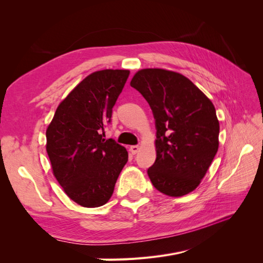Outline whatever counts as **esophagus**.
<instances>
[{"instance_id": "1", "label": "esophagus", "mask_w": 263, "mask_h": 263, "mask_svg": "<svg viewBox=\"0 0 263 263\" xmlns=\"http://www.w3.org/2000/svg\"><path fill=\"white\" fill-rule=\"evenodd\" d=\"M129 150H130V153L133 154V155H136L138 151L140 150V147L139 146H137V145H135V146H130L129 147Z\"/></svg>"}]
</instances>
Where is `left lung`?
I'll use <instances>...</instances> for the list:
<instances>
[{
    "label": "left lung",
    "instance_id": "8db88e82",
    "mask_svg": "<svg viewBox=\"0 0 263 263\" xmlns=\"http://www.w3.org/2000/svg\"><path fill=\"white\" fill-rule=\"evenodd\" d=\"M130 85L149 103L156 119L151 183L168 196L189 194L200 185L218 150L219 122L212 101L186 77L165 69H141Z\"/></svg>",
    "mask_w": 263,
    "mask_h": 263
}]
</instances>
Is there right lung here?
I'll return each mask as SVG.
<instances>
[{
    "mask_svg": "<svg viewBox=\"0 0 263 263\" xmlns=\"http://www.w3.org/2000/svg\"><path fill=\"white\" fill-rule=\"evenodd\" d=\"M129 70L105 69L87 76L58 105L46 130L54 178L83 208L108 202L128 160L125 147L102 138Z\"/></svg>",
    "mask_w": 263,
    "mask_h": 263,
    "instance_id": "1",
    "label": "right lung"
}]
</instances>
